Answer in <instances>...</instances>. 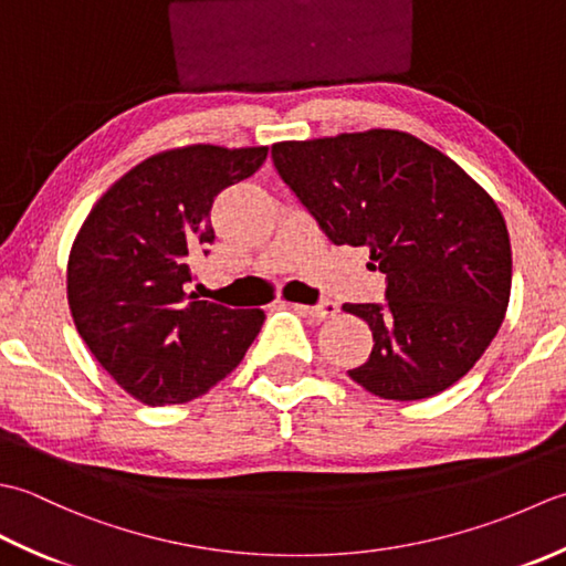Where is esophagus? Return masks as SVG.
Masks as SVG:
<instances>
[{"instance_id":"esophagus-1","label":"esophagus","mask_w":566,"mask_h":566,"mask_svg":"<svg viewBox=\"0 0 566 566\" xmlns=\"http://www.w3.org/2000/svg\"><path fill=\"white\" fill-rule=\"evenodd\" d=\"M291 307L300 315H310V317H317V319H327L337 315V303H332V300H322L317 305H300V303H291Z\"/></svg>"}]
</instances>
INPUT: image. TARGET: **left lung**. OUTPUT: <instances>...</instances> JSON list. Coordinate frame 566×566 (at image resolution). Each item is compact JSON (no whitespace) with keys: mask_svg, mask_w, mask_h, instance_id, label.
Masks as SVG:
<instances>
[{"mask_svg":"<svg viewBox=\"0 0 566 566\" xmlns=\"http://www.w3.org/2000/svg\"><path fill=\"white\" fill-rule=\"evenodd\" d=\"M273 166L332 244L366 247L386 303L344 305L374 334L349 376L386 400H422L469 374L511 297L505 219L474 178L396 129L281 142Z\"/></svg>","mask_w":566,"mask_h":566,"instance_id":"left-lung-1","label":"left lung"}]
</instances>
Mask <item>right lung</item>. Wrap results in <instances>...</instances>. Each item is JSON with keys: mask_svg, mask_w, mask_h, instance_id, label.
I'll use <instances>...</instances> for the list:
<instances>
[{"mask_svg": "<svg viewBox=\"0 0 566 566\" xmlns=\"http://www.w3.org/2000/svg\"><path fill=\"white\" fill-rule=\"evenodd\" d=\"M266 146L195 144L156 154L102 195L67 259V305L87 349L146 406L207 394L244 359L263 310H229L186 293L210 253L212 202L253 176Z\"/></svg>", "mask_w": 566, "mask_h": 566, "instance_id": "right-lung-1", "label": "right lung"}]
</instances>
